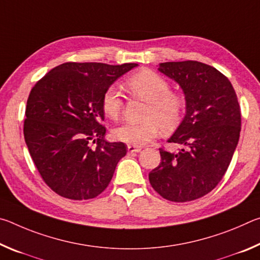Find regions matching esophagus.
I'll return each mask as SVG.
<instances>
[{"mask_svg":"<svg viewBox=\"0 0 260 260\" xmlns=\"http://www.w3.org/2000/svg\"><path fill=\"white\" fill-rule=\"evenodd\" d=\"M127 150H128L129 153H136V152H140L141 151V148L138 147H134V146H127Z\"/></svg>","mask_w":260,"mask_h":260,"instance_id":"esophagus-1","label":"esophagus"}]
</instances>
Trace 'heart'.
<instances>
[{
	"mask_svg": "<svg viewBox=\"0 0 260 260\" xmlns=\"http://www.w3.org/2000/svg\"><path fill=\"white\" fill-rule=\"evenodd\" d=\"M129 93L147 102L143 121L139 124L121 125L114 128L113 135L118 141L141 147L153 140L159 128L164 133L177 128L181 121L186 101L183 96L171 91L170 83L159 74L144 69L134 73L126 80ZM122 98L117 87H108L102 96V110L105 116L118 120L122 110Z\"/></svg>",
	"mask_w": 260,
	"mask_h": 260,
	"instance_id": "1",
	"label": "heart"
}]
</instances>
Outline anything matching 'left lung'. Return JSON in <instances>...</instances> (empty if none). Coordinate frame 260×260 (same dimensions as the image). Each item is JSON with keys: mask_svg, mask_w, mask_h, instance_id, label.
I'll return each instance as SVG.
<instances>
[{"mask_svg": "<svg viewBox=\"0 0 260 260\" xmlns=\"http://www.w3.org/2000/svg\"><path fill=\"white\" fill-rule=\"evenodd\" d=\"M158 70L182 88L186 116L167 141L178 149H159L149 181L162 199L190 202L213 190L231 164L241 132L239 101L228 78L208 64L166 61Z\"/></svg>", "mask_w": 260, "mask_h": 260, "instance_id": "1", "label": "left lung"}]
</instances>
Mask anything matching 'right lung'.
Wrapping results in <instances>:
<instances>
[{"label":"right lung","instance_id":"right-lung-1","mask_svg":"<svg viewBox=\"0 0 260 260\" xmlns=\"http://www.w3.org/2000/svg\"><path fill=\"white\" fill-rule=\"evenodd\" d=\"M135 63L60 64L30 90L24 138L34 165L51 190L90 200L109 186L126 155L122 142L105 141L103 93Z\"/></svg>","mask_w":260,"mask_h":260}]
</instances>
